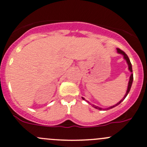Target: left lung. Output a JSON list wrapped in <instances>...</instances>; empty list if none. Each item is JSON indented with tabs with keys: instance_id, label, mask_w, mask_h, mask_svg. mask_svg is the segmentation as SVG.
<instances>
[{
	"instance_id": "obj_1",
	"label": "left lung",
	"mask_w": 147,
	"mask_h": 147,
	"mask_svg": "<svg viewBox=\"0 0 147 147\" xmlns=\"http://www.w3.org/2000/svg\"><path fill=\"white\" fill-rule=\"evenodd\" d=\"M117 53H119V54H121V55H122V56H123V59H124L125 60H126V63H127V64H128V69H129V71H130L131 73V74L130 77H129V83H128L127 90H126V94H125L124 96H123V98H122V99L120 100V101H119V102L117 103V104H116L115 105L111 106V107H109V108H107V109H103V108H101V107H98V106L94 105V104H91V106H92L93 107H94V108H95V109H98V110H109V109H113V108H114V107H117V106H118L119 104H121V103L122 102V101H123V100H124V98H126V96H127V95H128V94H129V91H130L131 87L132 82H133V79H134V78H133V74H132V66H131V63L130 60H129V57H128V56H127V55L126 54V53H124V52L123 51H121V49H117ZM82 99H83V100H86L85 98H84V97H82ZM87 101V102L88 103V104H90V102H88V101Z\"/></svg>"
}]
</instances>
